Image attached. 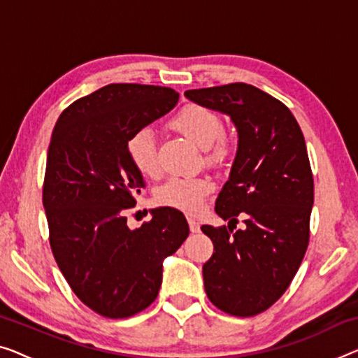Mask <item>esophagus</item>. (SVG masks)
Wrapping results in <instances>:
<instances>
[{"label": "esophagus", "mask_w": 358, "mask_h": 358, "mask_svg": "<svg viewBox=\"0 0 358 358\" xmlns=\"http://www.w3.org/2000/svg\"><path fill=\"white\" fill-rule=\"evenodd\" d=\"M188 225L191 233H199V223H197L194 218H188Z\"/></svg>", "instance_id": "obj_1"}]
</instances>
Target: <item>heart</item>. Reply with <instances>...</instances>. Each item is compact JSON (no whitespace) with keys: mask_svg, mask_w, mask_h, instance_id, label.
<instances>
[{"mask_svg":"<svg viewBox=\"0 0 358 358\" xmlns=\"http://www.w3.org/2000/svg\"><path fill=\"white\" fill-rule=\"evenodd\" d=\"M169 127L188 138L194 145L206 148L207 162L223 165L231 161L236 151L234 140L223 131V122L217 112L199 104H186L172 119ZM127 156L133 169L146 178L159 175V161L154 138L148 130H140L128 138ZM213 191L209 177L170 178L156 191L159 206L194 215L201 210L204 199Z\"/></svg>","mask_w":358,"mask_h":358,"instance_id":"b5f03b06","label":"heart"}]
</instances>
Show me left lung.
<instances>
[{"instance_id":"8db88e82","label":"left lung","mask_w":358,"mask_h":358,"mask_svg":"<svg viewBox=\"0 0 358 358\" xmlns=\"http://www.w3.org/2000/svg\"><path fill=\"white\" fill-rule=\"evenodd\" d=\"M199 106L231 117L238 152L215 202L228 227L202 225L213 254L202 266L209 301L234 317L270 308L294 278L310 238L313 175L302 130L285 104L248 83L188 90ZM243 231L233 232L237 217Z\"/></svg>"}]
</instances>
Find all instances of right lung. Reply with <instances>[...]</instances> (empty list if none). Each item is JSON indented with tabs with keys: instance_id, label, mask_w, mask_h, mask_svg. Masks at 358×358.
I'll return each instance as SVG.
<instances>
[{
	"instance_id": "obj_1",
	"label": "right lung",
	"mask_w": 358,
	"mask_h": 358,
	"mask_svg": "<svg viewBox=\"0 0 358 358\" xmlns=\"http://www.w3.org/2000/svg\"><path fill=\"white\" fill-rule=\"evenodd\" d=\"M177 101L167 87L110 83L73 101L52 130L43 181L50 246L71 289L103 317L151 306L162 260L189 234L183 213L170 207L154 209L136 230L125 217L145 186L128 161V138Z\"/></svg>"
}]
</instances>
